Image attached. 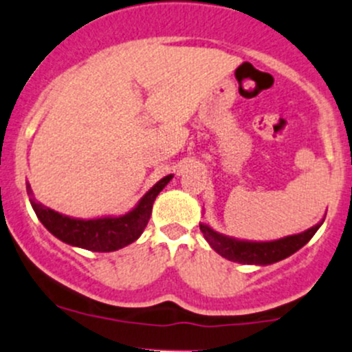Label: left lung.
<instances>
[{
	"mask_svg": "<svg viewBox=\"0 0 352 352\" xmlns=\"http://www.w3.org/2000/svg\"><path fill=\"white\" fill-rule=\"evenodd\" d=\"M324 219L316 226H312L307 231L298 232V234L285 236V238L275 239V241H248V239H236L231 236L221 234V232L214 231L210 226L199 224L201 231L204 234L206 241L210 244L214 251L229 261L241 265H272L276 261H282L285 258L292 256L297 253L300 248L305 246L307 243L312 239L317 229L320 228Z\"/></svg>",
	"mask_w": 352,
	"mask_h": 352,
	"instance_id": "left-lung-1",
	"label": "left lung"
}]
</instances>
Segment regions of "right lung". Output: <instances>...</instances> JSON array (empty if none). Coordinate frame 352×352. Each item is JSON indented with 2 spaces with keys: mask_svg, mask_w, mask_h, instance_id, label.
I'll list each match as a JSON object with an SVG mask.
<instances>
[{
  "mask_svg": "<svg viewBox=\"0 0 352 352\" xmlns=\"http://www.w3.org/2000/svg\"><path fill=\"white\" fill-rule=\"evenodd\" d=\"M172 173L158 180L150 190L138 201V204L123 216H102L94 219H79V217H70L65 214L57 212L50 207L40 204L33 195L32 187L27 182V192L30 197V204L35 210L40 223L60 241L76 248H84L89 251H98V253H109V251L121 250L142 236L145 231L148 221L151 216V207H153L157 195L164 190L166 184L172 180Z\"/></svg>",
  "mask_w": 352,
  "mask_h": 352,
  "instance_id": "obj_1",
  "label": "right lung"
}]
</instances>
